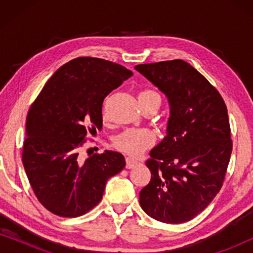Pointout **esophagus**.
<instances>
[{
  "label": "esophagus",
  "mask_w": 253,
  "mask_h": 253,
  "mask_svg": "<svg viewBox=\"0 0 253 253\" xmlns=\"http://www.w3.org/2000/svg\"><path fill=\"white\" fill-rule=\"evenodd\" d=\"M126 167L127 169H131V168L136 167L137 165H139V164H140V162L138 161L137 159L131 158V157H127V158L126 159Z\"/></svg>",
  "instance_id": "34e87169"
}]
</instances>
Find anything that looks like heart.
<instances>
[{
    "instance_id": "b5f03b06",
    "label": "heart",
    "mask_w": 253,
    "mask_h": 253,
    "mask_svg": "<svg viewBox=\"0 0 253 253\" xmlns=\"http://www.w3.org/2000/svg\"><path fill=\"white\" fill-rule=\"evenodd\" d=\"M139 101L151 99H160V95L153 89H141L138 93ZM106 115L103 109V116ZM155 141V133L148 127H129L122 131L114 140L117 150L129 155H139L145 150L152 146Z\"/></svg>"
}]
</instances>
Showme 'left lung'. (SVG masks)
Here are the masks:
<instances>
[{"label":"left lung","mask_w":253,"mask_h":253,"mask_svg":"<svg viewBox=\"0 0 253 253\" xmlns=\"http://www.w3.org/2000/svg\"><path fill=\"white\" fill-rule=\"evenodd\" d=\"M167 96V136L150 152L152 177L141 189L144 212L183 223L203 212L220 191L233 141L226 103L217 89L183 60L134 67Z\"/></svg>","instance_id":"8db88e82"}]
</instances>
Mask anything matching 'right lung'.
Listing matches in <instances>:
<instances>
[{
  "mask_svg": "<svg viewBox=\"0 0 253 253\" xmlns=\"http://www.w3.org/2000/svg\"><path fill=\"white\" fill-rule=\"evenodd\" d=\"M123 65L77 57L46 83L26 117L23 165L37 198L63 217L87 213L102 199L106 183L126 167L119 152L83 161L79 148L102 127V103L132 76Z\"/></svg>",
  "mask_w": 253,
  "mask_h": 253,
  "instance_id": "add662e5",
  "label": "right lung"
}]
</instances>
